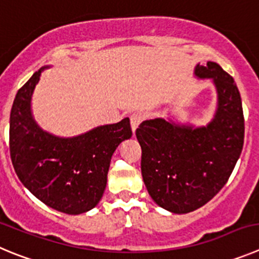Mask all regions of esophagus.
Returning a JSON list of instances; mask_svg holds the SVG:
<instances>
[{
    "instance_id": "obj_1",
    "label": "esophagus",
    "mask_w": 259,
    "mask_h": 259,
    "mask_svg": "<svg viewBox=\"0 0 259 259\" xmlns=\"http://www.w3.org/2000/svg\"><path fill=\"white\" fill-rule=\"evenodd\" d=\"M144 117H142L141 113H134L131 115V127H132V131H136L137 127L140 125V123L142 122Z\"/></svg>"
}]
</instances>
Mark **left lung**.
I'll return each instance as SVG.
<instances>
[{
    "label": "left lung",
    "instance_id": "8db88e82",
    "mask_svg": "<svg viewBox=\"0 0 259 259\" xmlns=\"http://www.w3.org/2000/svg\"><path fill=\"white\" fill-rule=\"evenodd\" d=\"M194 74L212 78L217 91V109L207 125L156 118L136 130L149 195L179 214L203 207L226 185L244 144L243 105L234 78L213 61L196 64Z\"/></svg>",
    "mask_w": 259,
    "mask_h": 259
}]
</instances>
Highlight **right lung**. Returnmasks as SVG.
I'll use <instances>...</instances> for the list:
<instances>
[{
    "mask_svg": "<svg viewBox=\"0 0 259 259\" xmlns=\"http://www.w3.org/2000/svg\"><path fill=\"white\" fill-rule=\"evenodd\" d=\"M44 66L18 91L10 114V155L21 184L46 205L66 214L95 208L106 187L111 155L132 136L130 119L59 137L35 123L32 95Z\"/></svg>",
    "mask_w": 259,
    "mask_h": 259,
    "instance_id": "add662e5",
    "label": "right lung"
}]
</instances>
